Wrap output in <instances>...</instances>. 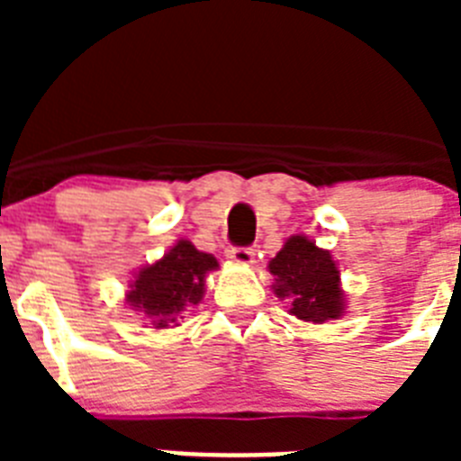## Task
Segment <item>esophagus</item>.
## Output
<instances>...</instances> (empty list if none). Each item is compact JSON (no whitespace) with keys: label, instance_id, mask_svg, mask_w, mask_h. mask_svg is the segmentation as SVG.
I'll use <instances>...</instances> for the list:
<instances>
[{"label":"esophagus","instance_id":"1","mask_svg":"<svg viewBox=\"0 0 461 461\" xmlns=\"http://www.w3.org/2000/svg\"><path fill=\"white\" fill-rule=\"evenodd\" d=\"M230 258L235 260V263H240V266H251L256 258L254 249H249V247H235V249H230Z\"/></svg>","mask_w":461,"mask_h":461}]
</instances>
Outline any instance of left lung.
Segmentation results:
<instances>
[{"label": "left lung", "mask_w": 461, "mask_h": 461, "mask_svg": "<svg viewBox=\"0 0 461 461\" xmlns=\"http://www.w3.org/2000/svg\"><path fill=\"white\" fill-rule=\"evenodd\" d=\"M270 272L275 275V293L291 297V313L300 321L325 323L339 319L344 312L337 263L312 240L293 235L270 260Z\"/></svg>", "instance_id": "1"}]
</instances>
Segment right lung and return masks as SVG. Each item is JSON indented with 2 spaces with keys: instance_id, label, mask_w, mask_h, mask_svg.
<instances>
[{
  "instance_id": "add662e5",
  "label": "right lung",
  "mask_w": 461,
  "mask_h": 461,
  "mask_svg": "<svg viewBox=\"0 0 461 461\" xmlns=\"http://www.w3.org/2000/svg\"><path fill=\"white\" fill-rule=\"evenodd\" d=\"M217 267L214 256L203 254L191 242L180 240L164 258L138 272L126 300L136 312L149 316L152 325L168 328L182 319L186 307L201 303L205 275Z\"/></svg>"
}]
</instances>
